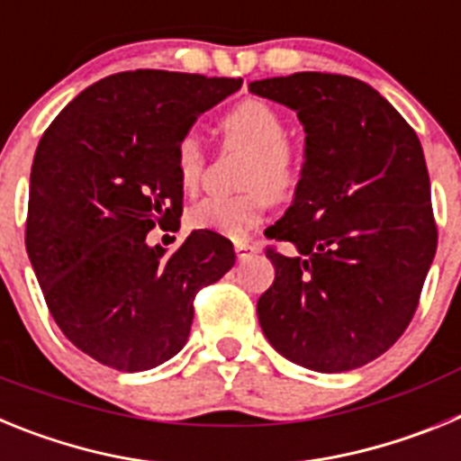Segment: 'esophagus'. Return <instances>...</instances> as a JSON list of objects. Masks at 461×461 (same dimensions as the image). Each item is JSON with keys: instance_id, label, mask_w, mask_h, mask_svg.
Wrapping results in <instances>:
<instances>
[{"instance_id": "1", "label": "esophagus", "mask_w": 461, "mask_h": 461, "mask_svg": "<svg viewBox=\"0 0 461 461\" xmlns=\"http://www.w3.org/2000/svg\"><path fill=\"white\" fill-rule=\"evenodd\" d=\"M258 249H260V247H258V244H254V242H235V254H238L240 260L258 254Z\"/></svg>"}]
</instances>
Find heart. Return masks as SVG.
Returning a JSON list of instances; mask_svg holds the SVG:
<instances>
[{"label":"heart","instance_id":"1","mask_svg":"<svg viewBox=\"0 0 461 461\" xmlns=\"http://www.w3.org/2000/svg\"><path fill=\"white\" fill-rule=\"evenodd\" d=\"M228 148L249 152L244 164L242 186L235 195H207L186 214L191 228L214 230L226 238L242 240L263 221L275 198L286 201L303 182V148L286 136V120L263 99H242L228 108L219 120ZM205 148L194 131L185 133L175 145V170L186 191L201 185L205 170Z\"/></svg>","mask_w":461,"mask_h":461}]
</instances>
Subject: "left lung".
Returning <instances> with one entry per match:
<instances>
[{
  "label": "left lung",
  "mask_w": 461,
  "mask_h": 461,
  "mask_svg": "<svg viewBox=\"0 0 461 461\" xmlns=\"http://www.w3.org/2000/svg\"><path fill=\"white\" fill-rule=\"evenodd\" d=\"M307 131L303 182L266 230L275 281L258 297L267 341L313 372L362 367L404 335L437 254L429 175L409 122L362 80L293 73L254 80Z\"/></svg>",
  "instance_id": "obj_1"
}]
</instances>
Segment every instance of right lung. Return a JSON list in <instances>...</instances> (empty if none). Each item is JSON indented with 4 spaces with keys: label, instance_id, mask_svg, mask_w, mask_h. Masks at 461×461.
<instances>
[{
    "label": "right lung",
    "instance_id": "add662e5",
    "mask_svg": "<svg viewBox=\"0 0 461 461\" xmlns=\"http://www.w3.org/2000/svg\"><path fill=\"white\" fill-rule=\"evenodd\" d=\"M242 78L138 68L80 92L41 138L24 244L67 339L117 372L182 351L201 288L235 266L230 240L194 230L175 251L149 247L180 228L175 145Z\"/></svg>",
    "mask_w": 461,
    "mask_h": 461
}]
</instances>
